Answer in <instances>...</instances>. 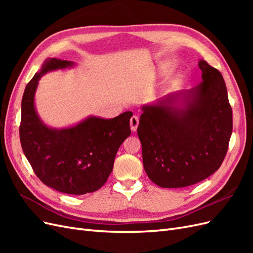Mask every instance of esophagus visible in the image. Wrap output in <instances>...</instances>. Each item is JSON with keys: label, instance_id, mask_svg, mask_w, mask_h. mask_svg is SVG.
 Wrapping results in <instances>:
<instances>
[{"label": "esophagus", "instance_id": "1", "mask_svg": "<svg viewBox=\"0 0 253 253\" xmlns=\"http://www.w3.org/2000/svg\"><path fill=\"white\" fill-rule=\"evenodd\" d=\"M139 125V119L137 116H132L131 120H129V126H131V129L132 132H136L137 126Z\"/></svg>", "mask_w": 253, "mask_h": 253}]
</instances>
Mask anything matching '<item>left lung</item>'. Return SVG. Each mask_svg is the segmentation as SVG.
<instances>
[{
    "instance_id": "8db88e82",
    "label": "left lung",
    "mask_w": 253,
    "mask_h": 253,
    "mask_svg": "<svg viewBox=\"0 0 253 253\" xmlns=\"http://www.w3.org/2000/svg\"><path fill=\"white\" fill-rule=\"evenodd\" d=\"M198 66L203 82L196 87L142 108L137 134L143 168L159 187L200 182L219 169L227 154L233 126L226 83L205 60Z\"/></svg>"
}]
</instances>
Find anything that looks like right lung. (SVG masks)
Returning a JSON list of instances; mask_svg holds the SVG:
<instances>
[{
    "mask_svg": "<svg viewBox=\"0 0 253 253\" xmlns=\"http://www.w3.org/2000/svg\"><path fill=\"white\" fill-rule=\"evenodd\" d=\"M72 65V61L48 59L27 83L22 98L20 140L44 185L62 193L82 195L95 192L108 180L119 147L131 135L133 113L125 112L112 119L93 116L63 129L43 125L34 104L38 81L45 73Z\"/></svg>",
    "mask_w": 253,
    "mask_h": 253,
    "instance_id": "1",
    "label": "right lung"
}]
</instances>
